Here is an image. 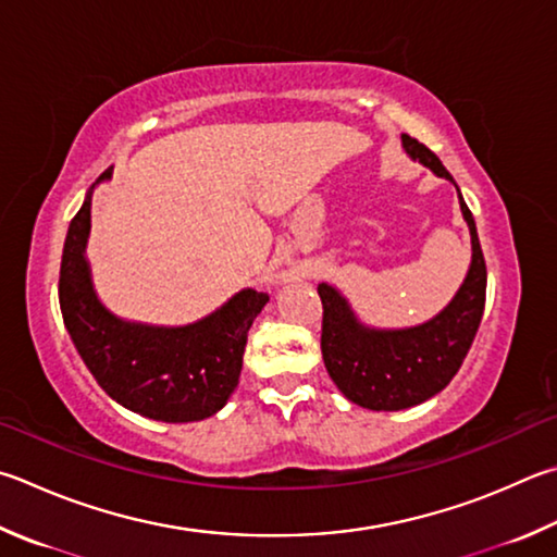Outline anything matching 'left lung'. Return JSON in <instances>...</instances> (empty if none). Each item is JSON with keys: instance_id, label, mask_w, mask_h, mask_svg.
I'll return each instance as SVG.
<instances>
[{"instance_id": "1", "label": "left lung", "mask_w": 557, "mask_h": 557, "mask_svg": "<svg viewBox=\"0 0 557 557\" xmlns=\"http://www.w3.org/2000/svg\"><path fill=\"white\" fill-rule=\"evenodd\" d=\"M401 148L433 175L455 185L438 156L417 138L401 134ZM458 199L465 224L470 228L472 260L460 289L433 319L407 329L370 326L360 321L338 287L329 282L319 285L323 305V366L343 397L362 409L399 411L436 397L441 389L448 387L468 356L482 321L487 268H484L478 226L460 189Z\"/></svg>"}]
</instances>
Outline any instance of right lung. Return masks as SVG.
<instances>
[{
	"instance_id": "add662e5",
	"label": "right lung",
	"mask_w": 557,
	"mask_h": 557,
	"mask_svg": "<svg viewBox=\"0 0 557 557\" xmlns=\"http://www.w3.org/2000/svg\"><path fill=\"white\" fill-rule=\"evenodd\" d=\"M111 173L114 168L99 175L70 221L58 285L65 329L99 387L124 409L165 423L214 417L238 387L248 331L265 295L246 287L185 326H156L109 311L97 297L87 238L92 191Z\"/></svg>"
}]
</instances>
